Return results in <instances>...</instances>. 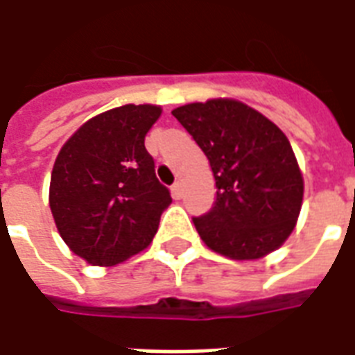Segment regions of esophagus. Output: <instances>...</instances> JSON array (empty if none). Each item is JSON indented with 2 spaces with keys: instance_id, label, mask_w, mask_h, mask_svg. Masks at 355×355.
Masks as SVG:
<instances>
[{
  "instance_id": "esophagus-1",
  "label": "esophagus",
  "mask_w": 355,
  "mask_h": 355,
  "mask_svg": "<svg viewBox=\"0 0 355 355\" xmlns=\"http://www.w3.org/2000/svg\"><path fill=\"white\" fill-rule=\"evenodd\" d=\"M171 193H173L175 200H180V198H182V184H180V182H175V184L171 186Z\"/></svg>"
}]
</instances>
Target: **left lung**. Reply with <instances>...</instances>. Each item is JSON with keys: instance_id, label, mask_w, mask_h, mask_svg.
Segmentation results:
<instances>
[{"instance_id": "obj_1", "label": "left lung", "mask_w": 355, "mask_h": 355, "mask_svg": "<svg viewBox=\"0 0 355 355\" xmlns=\"http://www.w3.org/2000/svg\"><path fill=\"white\" fill-rule=\"evenodd\" d=\"M207 155L216 184L209 213L193 216L209 249L236 261L272 253L297 224L304 180L289 140L261 112L232 98L173 110Z\"/></svg>"}]
</instances>
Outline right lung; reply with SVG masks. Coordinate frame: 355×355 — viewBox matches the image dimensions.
Segmentation results:
<instances>
[{"label": "right lung", "instance_id": "right-lung-1", "mask_svg": "<svg viewBox=\"0 0 355 355\" xmlns=\"http://www.w3.org/2000/svg\"><path fill=\"white\" fill-rule=\"evenodd\" d=\"M159 106L125 104L83 123L60 148L49 205L58 234L93 266H114L150 245L171 193L144 137Z\"/></svg>", "mask_w": 355, "mask_h": 355}]
</instances>
